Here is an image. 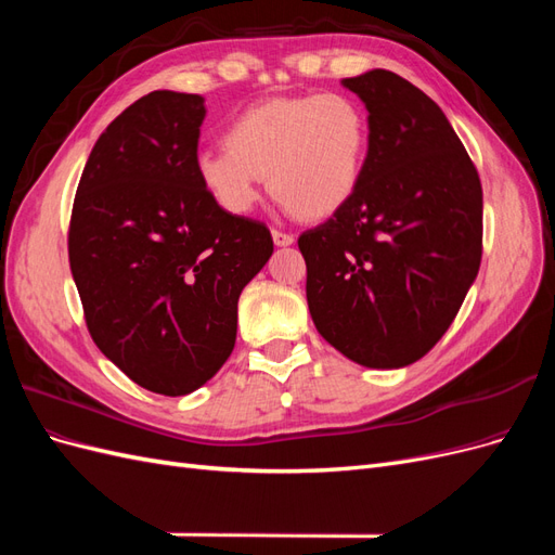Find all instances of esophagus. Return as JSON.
Instances as JSON below:
<instances>
[{
    "label": "esophagus",
    "instance_id": "esophagus-1",
    "mask_svg": "<svg viewBox=\"0 0 555 555\" xmlns=\"http://www.w3.org/2000/svg\"><path fill=\"white\" fill-rule=\"evenodd\" d=\"M273 243L278 245V247H289V245H294V236L292 233H284V231H273Z\"/></svg>",
    "mask_w": 555,
    "mask_h": 555
}]
</instances>
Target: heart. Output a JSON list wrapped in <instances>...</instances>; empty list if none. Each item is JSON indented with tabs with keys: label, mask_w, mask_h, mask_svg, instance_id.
Returning <instances> with one entry per match:
<instances>
[{
	"label": "heart",
	"mask_w": 555,
	"mask_h": 555,
	"mask_svg": "<svg viewBox=\"0 0 555 555\" xmlns=\"http://www.w3.org/2000/svg\"><path fill=\"white\" fill-rule=\"evenodd\" d=\"M367 155V122L345 94L278 96L249 106L224 129V147L201 150L194 171L217 206L245 215L261 178L284 206L308 220L345 208Z\"/></svg>",
	"instance_id": "1"
}]
</instances>
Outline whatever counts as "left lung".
Listing matches in <instances>:
<instances>
[{
	"label": "left lung",
	"instance_id": "1",
	"mask_svg": "<svg viewBox=\"0 0 555 555\" xmlns=\"http://www.w3.org/2000/svg\"><path fill=\"white\" fill-rule=\"evenodd\" d=\"M343 86L367 108L357 194L298 238L322 338L365 367H405L435 347L481 263V182L442 108L373 69Z\"/></svg>",
	"mask_w": 555,
	"mask_h": 555
}]
</instances>
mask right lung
Returning <instances> with one entry per match:
<instances>
[{"label":"right lung","instance_id":"1","mask_svg":"<svg viewBox=\"0 0 555 555\" xmlns=\"http://www.w3.org/2000/svg\"><path fill=\"white\" fill-rule=\"evenodd\" d=\"M204 117V96L171 90L125 108L92 147L69 224L94 345L162 396H188L224 365L241 292L273 255L266 224L227 212L198 182Z\"/></svg>","mask_w":555,"mask_h":555}]
</instances>
